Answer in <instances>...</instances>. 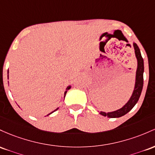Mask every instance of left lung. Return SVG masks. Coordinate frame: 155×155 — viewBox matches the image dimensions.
<instances>
[{
	"instance_id": "1",
	"label": "left lung",
	"mask_w": 155,
	"mask_h": 155,
	"mask_svg": "<svg viewBox=\"0 0 155 155\" xmlns=\"http://www.w3.org/2000/svg\"><path fill=\"white\" fill-rule=\"evenodd\" d=\"M133 48L135 50V57L137 59V69L135 72V82L134 89L132 94L131 97L129 99L125 105L121 108L118 110L112 111V112H103L100 111V114L104 116H107L108 118H119L124 116L127 114L129 111L133 109V107L135 105L139 100V97L140 96L142 89H143V72H144V65H143V59L141 56L140 49L136 43H133Z\"/></svg>"
}]
</instances>
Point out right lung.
<instances>
[{
  "instance_id": "1",
  "label": "right lung",
  "mask_w": 155,
  "mask_h": 155,
  "mask_svg": "<svg viewBox=\"0 0 155 155\" xmlns=\"http://www.w3.org/2000/svg\"><path fill=\"white\" fill-rule=\"evenodd\" d=\"M71 87H72V86H71V85H69V86H67V88H66V91H65V92H64V98H65V96H66V94H67V91H68L69 89H70ZM58 107H57V108L55 109V110H54L53 111H52L51 113H50V114H48V115H47V116H49V115H50V114H53V112H55V111H56L57 110H58Z\"/></svg>"
}]
</instances>
